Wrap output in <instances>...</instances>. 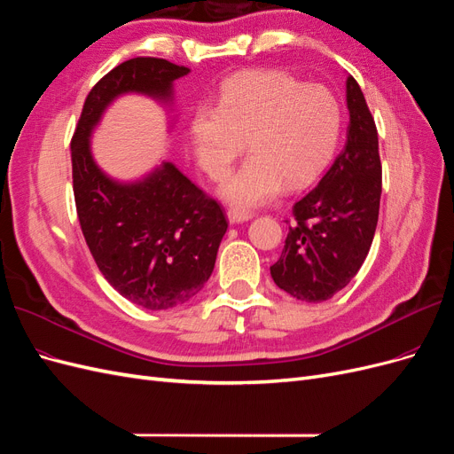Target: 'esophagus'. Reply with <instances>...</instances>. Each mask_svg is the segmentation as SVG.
Returning a JSON list of instances; mask_svg holds the SVG:
<instances>
[{
  "mask_svg": "<svg viewBox=\"0 0 454 454\" xmlns=\"http://www.w3.org/2000/svg\"><path fill=\"white\" fill-rule=\"evenodd\" d=\"M226 216H228L230 224L247 223V221H251V218H253V215H251V213H248V211H241V209H228Z\"/></svg>",
  "mask_w": 454,
  "mask_h": 454,
  "instance_id": "1",
  "label": "esophagus"
}]
</instances>
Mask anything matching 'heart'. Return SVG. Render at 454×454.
Returning <instances> with one entry per match:
<instances>
[{
	"label": "heart",
	"mask_w": 454,
	"mask_h": 454,
	"mask_svg": "<svg viewBox=\"0 0 454 454\" xmlns=\"http://www.w3.org/2000/svg\"><path fill=\"white\" fill-rule=\"evenodd\" d=\"M341 126L340 101L325 86L283 71H245L224 82L216 107L194 111L190 141L213 179L228 171L245 141L251 156L221 194L238 207H256L283 184L296 190L315 181L332 162Z\"/></svg>",
	"instance_id": "1"
}]
</instances>
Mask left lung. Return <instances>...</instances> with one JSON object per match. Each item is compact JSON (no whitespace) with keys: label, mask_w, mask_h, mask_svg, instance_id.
Returning a JSON list of instances; mask_svg holds the SVG:
<instances>
[{"label":"left lung","mask_w":454,"mask_h":454,"mask_svg":"<svg viewBox=\"0 0 454 454\" xmlns=\"http://www.w3.org/2000/svg\"><path fill=\"white\" fill-rule=\"evenodd\" d=\"M347 107L345 149L294 203L281 258L270 268L277 286L307 303L330 300L350 283L377 228L383 183L377 128L353 75L347 77Z\"/></svg>","instance_id":"1"}]
</instances>
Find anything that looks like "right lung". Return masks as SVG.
<instances>
[{
  "label": "right lung",
  "mask_w": 454,
  "mask_h": 454,
  "mask_svg": "<svg viewBox=\"0 0 454 454\" xmlns=\"http://www.w3.org/2000/svg\"><path fill=\"white\" fill-rule=\"evenodd\" d=\"M190 73L164 58H131L86 96L71 139L73 194L82 236L99 271L121 296L151 311L192 300L213 273L228 223L223 207L171 162L119 183L98 168L90 136L122 94L173 99V81Z\"/></svg>",
  "instance_id": "obj_1"
}]
</instances>
